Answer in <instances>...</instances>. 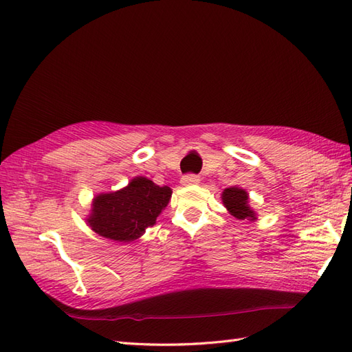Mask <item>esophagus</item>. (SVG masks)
<instances>
[{
  "label": "esophagus",
  "mask_w": 352,
  "mask_h": 352,
  "mask_svg": "<svg viewBox=\"0 0 352 352\" xmlns=\"http://www.w3.org/2000/svg\"><path fill=\"white\" fill-rule=\"evenodd\" d=\"M180 182H182V185H185V186L197 185V184H199V177L195 175H185L182 179H180Z\"/></svg>",
  "instance_id": "34e87169"
}]
</instances>
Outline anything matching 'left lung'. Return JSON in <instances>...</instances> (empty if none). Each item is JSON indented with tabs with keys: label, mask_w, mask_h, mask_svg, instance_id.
I'll return each instance as SVG.
<instances>
[{
	"label": "left lung",
	"mask_w": 352,
	"mask_h": 352,
	"mask_svg": "<svg viewBox=\"0 0 352 352\" xmlns=\"http://www.w3.org/2000/svg\"><path fill=\"white\" fill-rule=\"evenodd\" d=\"M223 206L228 208V211L233 217L238 220H251L254 221L257 219L255 211L248 204V192L242 188L232 186L226 188L221 194Z\"/></svg>",
	"instance_id": "1"
}]
</instances>
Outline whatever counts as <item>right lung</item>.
<instances>
[{
  "label": "right lung",
  "instance_id": "obj_1",
  "mask_svg": "<svg viewBox=\"0 0 352 352\" xmlns=\"http://www.w3.org/2000/svg\"><path fill=\"white\" fill-rule=\"evenodd\" d=\"M170 198L172 189L168 186H158L153 180L138 176L120 190L95 197L87 221L100 236L129 243L155 225Z\"/></svg>",
  "mask_w": 352,
  "mask_h": 352
}]
</instances>
